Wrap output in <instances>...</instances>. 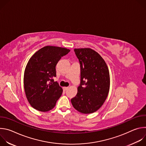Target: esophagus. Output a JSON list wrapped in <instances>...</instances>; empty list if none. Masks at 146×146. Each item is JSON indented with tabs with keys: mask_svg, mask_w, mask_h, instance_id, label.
<instances>
[{
	"mask_svg": "<svg viewBox=\"0 0 146 146\" xmlns=\"http://www.w3.org/2000/svg\"><path fill=\"white\" fill-rule=\"evenodd\" d=\"M63 89H64L65 91H66V90H68L69 89V87H64Z\"/></svg>",
	"mask_w": 146,
	"mask_h": 146,
	"instance_id": "34e87169",
	"label": "esophagus"
}]
</instances>
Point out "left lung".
<instances>
[{"label":"left lung","mask_w":146,"mask_h":146,"mask_svg":"<svg viewBox=\"0 0 146 146\" xmlns=\"http://www.w3.org/2000/svg\"><path fill=\"white\" fill-rule=\"evenodd\" d=\"M80 66V84L71 99L74 108L83 114L97 111L106 100L110 88V74L105 61L91 48L74 49Z\"/></svg>","instance_id":"left-lung-1"}]
</instances>
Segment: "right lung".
Wrapping results in <instances>:
<instances>
[{"label": "right lung", "instance_id": "right-lung-1", "mask_svg": "<svg viewBox=\"0 0 146 146\" xmlns=\"http://www.w3.org/2000/svg\"><path fill=\"white\" fill-rule=\"evenodd\" d=\"M70 51L46 46L28 61L24 73V89L30 105L37 110L45 112L52 109L60 97L63 90L53 79L56 77L55 67L61 57Z\"/></svg>", "mask_w": 146, "mask_h": 146}]
</instances>
